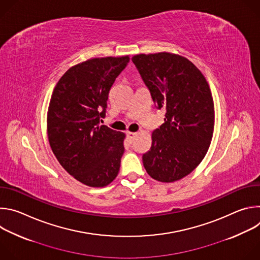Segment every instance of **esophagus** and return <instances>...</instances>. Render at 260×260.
Masks as SVG:
<instances>
[{
    "label": "esophagus",
    "mask_w": 260,
    "mask_h": 260,
    "mask_svg": "<svg viewBox=\"0 0 260 260\" xmlns=\"http://www.w3.org/2000/svg\"><path fill=\"white\" fill-rule=\"evenodd\" d=\"M136 136H137V133H131V132H128V133H126V137H127V141L132 144L133 143V141L135 140V138H136Z\"/></svg>",
    "instance_id": "obj_1"
}]
</instances>
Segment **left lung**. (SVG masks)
I'll use <instances>...</instances> for the list:
<instances>
[{"label":"left lung","mask_w":260,"mask_h":260,"mask_svg":"<svg viewBox=\"0 0 260 260\" xmlns=\"http://www.w3.org/2000/svg\"><path fill=\"white\" fill-rule=\"evenodd\" d=\"M132 60L156 109H166L165 123L153 131L150 150L142 156L144 168L157 181L180 180L210 147L215 114L209 84L190 60L177 54H139Z\"/></svg>","instance_id":"1"}]
</instances>
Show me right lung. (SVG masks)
<instances>
[{
	"label": "right lung",
	"instance_id": "add662e5",
	"mask_svg": "<svg viewBox=\"0 0 260 260\" xmlns=\"http://www.w3.org/2000/svg\"><path fill=\"white\" fill-rule=\"evenodd\" d=\"M128 56L92 58L70 68L52 92L47 114L51 149L61 167L91 187H104L118 175L124 134L100 125L109 91Z\"/></svg>",
	"mask_w": 260,
	"mask_h": 260
}]
</instances>
